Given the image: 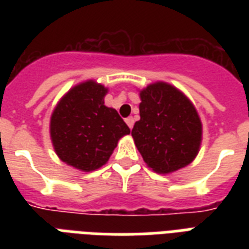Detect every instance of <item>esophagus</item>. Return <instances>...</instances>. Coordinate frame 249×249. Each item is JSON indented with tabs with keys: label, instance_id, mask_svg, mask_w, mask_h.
I'll return each mask as SVG.
<instances>
[{
	"label": "esophagus",
	"instance_id": "1",
	"mask_svg": "<svg viewBox=\"0 0 249 249\" xmlns=\"http://www.w3.org/2000/svg\"><path fill=\"white\" fill-rule=\"evenodd\" d=\"M125 123L128 124L129 128L132 129V128H133V125H134V119H133V117H128V119L125 120Z\"/></svg>",
	"mask_w": 249,
	"mask_h": 249
}]
</instances>
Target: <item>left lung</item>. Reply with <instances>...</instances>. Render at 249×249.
<instances>
[{"label": "left lung", "instance_id": "obj_1", "mask_svg": "<svg viewBox=\"0 0 249 249\" xmlns=\"http://www.w3.org/2000/svg\"><path fill=\"white\" fill-rule=\"evenodd\" d=\"M140 116L132 130L144 163L166 174L189 165L199 152L201 121L185 94L166 83L141 90Z\"/></svg>", "mask_w": 249, "mask_h": 249}]
</instances>
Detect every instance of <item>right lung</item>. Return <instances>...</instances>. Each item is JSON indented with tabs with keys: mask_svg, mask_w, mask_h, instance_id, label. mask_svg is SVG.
Wrapping results in <instances>:
<instances>
[{
	"mask_svg": "<svg viewBox=\"0 0 249 249\" xmlns=\"http://www.w3.org/2000/svg\"><path fill=\"white\" fill-rule=\"evenodd\" d=\"M107 88L93 80L73 86L58 102L50 137L59 159L83 172L108 161L121 137L130 133L115 108L105 106Z\"/></svg>",
	"mask_w": 249,
	"mask_h": 249,
	"instance_id": "add662e5",
	"label": "right lung"
}]
</instances>
